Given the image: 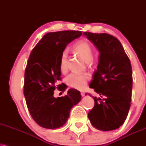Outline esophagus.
Returning <instances> with one entry per match:
<instances>
[{
  "mask_svg": "<svg viewBox=\"0 0 146 146\" xmlns=\"http://www.w3.org/2000/svg\"><path fill=\"white\" fill-rule=\"evenodd\" d=\"M85 94H86V93L84 92V91H82V92H81V95H82V96H85Z\"/></svg>",
  "mask_w": 146,
  "mask_h": 146,
  "instance_id": "1",
  "label": "esophagus"
}]
</instances>
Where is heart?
I'll return each instance as SVG.
<instances>
[{
	"mask_svg": "<svg viewBox=\"0 0 146 146\" xmlns=\"http://www.w3.org/2000/svg\"><path fill=\"white\" fill-rule=\"evenodd\" d=\"M74 50L76 53L87 64H90L93 58V50L91 45L86 41H80L74 45ZM60 67L62 71L67 69V53L64 52L60 60ZM89 76L86 73L73 72L68 75L66 79V83L69 86L76 89H82L86 85Z\"/></svg>",
	"mask_w": 146,
	"mask_h": 146,
	"instance_id": "1",
	"label": "heart"
}]
</instances>
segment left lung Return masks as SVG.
Returning <instances> with one entry per match:
<instances>
[{
  "label": "left lung",
  "mask_w": 146,
  "mask_h": 146,
  "mask_svg": "<svg viewBox=\"0 0 146 146\" xmlns=\"http://www.w3.org/2000/svg\"><path fill=\"white\" fill-rule=\"evenodd\" d=\"M83 35L100 54L97 69L89 86L100 97L92 96L94 106L88 113L91 124L103 131L122 126L131 107L133 76L130 60L119 40L107 33L85 32Z\"/></svg>",
  "instance_id": "left-lung-1"
}]
</instances>
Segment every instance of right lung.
<instances>
[{"label":"right lung","instance_id":"add662e5","mask_svg":"<svg viewBox=\"0 0 146 146\" xmlns=\"http://www.w3.org/2000/svg\"><path fill=\"white\" fill-rule=\"evenodd\" d=\"M81 31H64L45 34L34 47L25 70L24 94L31 116L41 127L58 129L66 123L71 108L81 101L80 92L71 88L55 98L54 91H64L60 80V60L66 45L81 36Z\"/></svg>","mask_w":146,"mask_h":146}]
</instances>
